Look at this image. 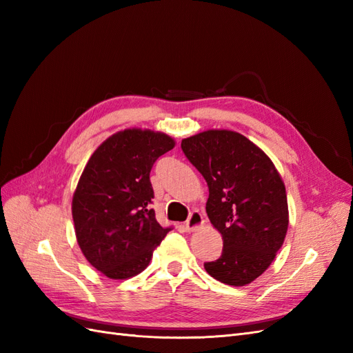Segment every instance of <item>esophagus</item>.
Here are the masks:
<instances>
[{
  "mask_svg": "<svg viewBox=\"0 0 353 353\" xmlns=\"http://www.w3.org/2000/svg\"><path fill=\"white\" fill-rule=\"evenodd\" d=\"M203 223H205V219H203L201 213L199 210H194V212H191L190 218L185 222V230L190 231V232L191 231H196L197 228L203 227Z\"/></svg>",
  "mask_w": 353,
  "mask_h": 353,
  "instance_id": "obj_1",
  "label": "esophagus"
}]
</instances>
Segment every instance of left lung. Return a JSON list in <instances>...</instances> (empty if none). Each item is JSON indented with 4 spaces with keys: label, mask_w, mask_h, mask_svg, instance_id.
<instances>
[{
    "label": "left lung",
    "mask_w": 353,
    "mask_h": 353,
    "mask_svg": "<svg viewBox=\"0 0 353 353\" xmlns=\"http://www.w3.org/2000/svg\"><path fill=\"white\" fill-rule=\"evenodd\" d=\"M181 148L206 179V212L223 240L206 272L228 285L250 284L268 270L287 234L281 175L262 148L236 131H203L184 138Z\"/></svg>",
    "instance_id": "1"
}]
</instances>
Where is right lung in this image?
Masks as SVG:
<instances>
[{
  "label": "right lung",
  "instance_id": "right-lung-1",
  "mask_svg": "<svg viewBox=\"0 0 353 353\" xmlns=\"http://www.w3.org/2000/svg\"><path fill=\"white\" fill-rule=\"evenodd\" d=\"M174 147L168 134L128 128L103 141L83 168L72 199L74 234L85 259L112 280L143 272L172 230L150 208V170Z\"/></svg>",
  "mask_w": 353,
  "mask_h": 353
}]
</instances>
